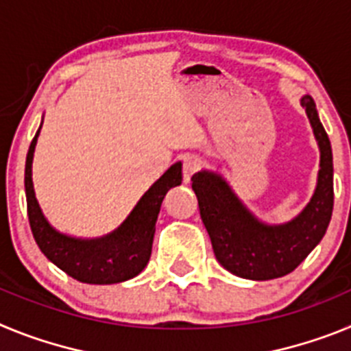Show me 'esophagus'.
<instances>
[{
    "label": "esophagus",
    "mask_w": 351,
    "mask_h": 351,
    "mask_svg": "<svg viewBox=\"0 0 351 351\" xmlns=\"http://www.w3.org/2000/svg\"><path fill=\"white\" fill-rule=\"evenodd\" d=\"M198 169H200V163H198L197 158L190 156V154L182 158V179H184L186 184L191 181L193 173H197Z\"/></svg>",
    "instance_id": "1"
}]
</instances>
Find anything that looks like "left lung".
I'll return each instance as SVG.
<instances>
[{"instance_id": "8db88e82", "label": "left lung", "mask_w": 351, "mask_h": 351, "mask_svg": "<svg viewBox=\"0 0 351 351\" xmlns=\"http://www.w3.org/2000/svg\"><path fill=\"white\" fill-rule=\"evenodd\" d=\"M300 105L306 108L320 147V170L311 200L295 218L283 225H267L239 200L219 173L202 170L191 178L200 218L216 260L226 271L244 280L265 281L287 276L318 246L330 223L334 207L330 141L311 96H302Z\"/></svg>"}]
</instances>
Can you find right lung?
Instances as JSON below:
<instances>
[{
    "label": "right lung",
    "mask_w": 351,
    "mask_h": 351,
    "mask_svg": "<svg viewBox=\"0 0 351 351\" xmlns=\"http://www.w3.org/2000/svg\"><path fill=\"white\" fill-rule=\"evenodd\" d=\"M38 135L40 130L31 141L27 151L24 186H26L27 218H29L31 232L43 255L80 283L114 285L141 274L151 258L161 202L167 191L173 186H179L182 181L181 161L173 163L142 195L128 218L116 230L98 239H77L52 228L35 197L31 165H33Z\"/></svg>",
    "instance_id": "right-lung-1"
}]
</instances>
